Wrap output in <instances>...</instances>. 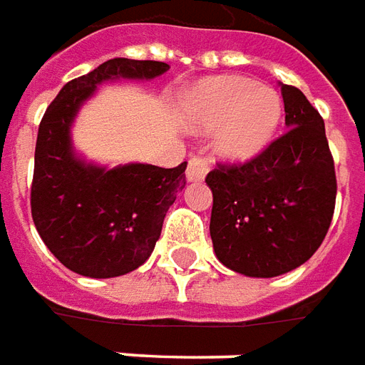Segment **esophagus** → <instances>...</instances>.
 I'll use <instances>...</instances> for the list:
<instances>
[{
  "mask_svg": "<svg viewBox=\"0 0 365 365\" xmlns=\"http://www.w3.org/2000/svg\"><path fill=\"white\" fill-rule=\"evenodd\" d=\"M208 167H210V161H208V159H204L200 155L192 157V159L188 161L187 167L188 182H200V180H204L206 173H208Z\"/></svg>",
  "mask_w": 365,
  "mask_h": 365,
  "instance_id": "obj_1",
  "label": "esophagus"
}]
</instances>
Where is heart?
I'll use <instances>...</instances> for the list:
<instances>
[{
	"mask_svg": "<svg viewBox=\"0 0 365 365\" xmlns=\"http://www.w3.org/2000/svg\"><path fill=\"white\" fill-rule=\"evenodd\" d=\"M283 115V100L273 88L242 76H218L196 84L182 100L188 128L210 129L214 149L228 161H245L269 143Z\"/></svg>",
	"mask_w": 365,
	"mask_h": 365,
	"instance_id": "obj_1",
	"label": "heart"
}]
</instances>
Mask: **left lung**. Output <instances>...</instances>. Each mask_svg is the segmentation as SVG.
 Returning <instances> with one entry per match:
<instances>
[{"instance_id": "1", "label": "left lung", "mask_w": 365, "mask_h": 365, "mask_svg": "<svg viewBox=\"0 0 365 365\" xmlns=\"http://www.w3.org/2000/svg\"><path fill=\"white\" fill-rule=\"evenodd\" d=\"M283 135L244 165L208 173L214 253L247 277H277L311 259L336 202L334 159L324 121L299 88L281 84Z\"/></svg>"}]
</instances>
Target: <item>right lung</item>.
I'll list each match as a JSON object with an SVG mask.
<instances>
[{
  "mask_svg": "<svg viewBox=\"0 0 365 365\" xmlns=\"http://www.w3.org/2000/svg\"><path fill=\"white\" fill-rule=\"evenodd\" d=\"M167 71L157 61H106L64 84L41 120L31 214L51 253L78 275L120 277L149 259L167 210L187 185V163L173 169L86 163L74 153L72 121L102 82L151 80Z\"/></svg>",
  "mask_w": 365,
  "mask_h": 365,
  "instance_id": "add662e5",
  "label": "right lung"
}]
</instances>
